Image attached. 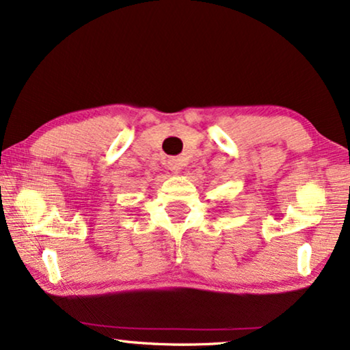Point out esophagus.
<instances>
[{"mask_svg":"<svg viewBox=\"0 0 350 350\" xmlns=\"http://www.w3.org/2000/svg\"><path fill=\"white\" fill-rule=\"evenodd\" d=\"M167 167H169V170L172 174H180V170L183 169V162L180 159H176V157H172V159L167 161Z\"/></svg>","mask_w":350,"mask_h":350,"instance_id":"obj_1","label":"esophagus"}]
</instances>
